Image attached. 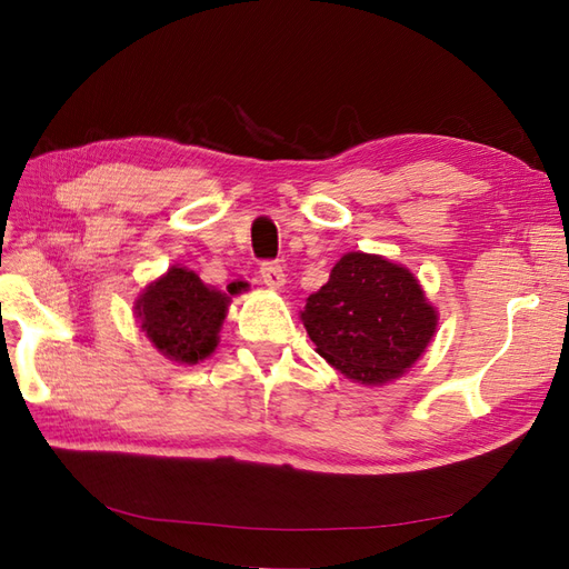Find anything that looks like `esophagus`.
<instances>
[{"label": "esophagus", "instance_id": "obj_1", "mask_svg": "<svg viewBox=\"0 0 569 569\" xmlns=\"http://www.w3.org/2000/svg\"><path fill=\"white\" fill-rule=\"evenodd\" d=\"M258 272H261V280H263V284H268L270 289H282V287H284V282H287L282 266H280V263H274V261L263 263V266H261V270H258Z\"/></svg>", "mask_w": 569, "mask_h": 569}]
</instances>
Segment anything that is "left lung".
Segmentation results:
<instances>
[{"label": "left lung", "mask_w": 569, "mask_h": 569, "mask_svg": "<svg viewBox=\"0 0 569 569\" xmlns=\"http://www.w3.org/2000/svg\"><path fill=\"white\" fill-rule=\"evenodd\" d=\"M301 320L327 363L353 382L380 387L425 353L439 316L408 268L351 251L306 299Z\"/></svg>", "instance_id": "8db88e82"}]
</instances>
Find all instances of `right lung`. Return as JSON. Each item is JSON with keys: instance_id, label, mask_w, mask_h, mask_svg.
<instances>
[{"instance_id": "1", "label": "right lung", "mask_w": 569, "mask_h": 569, "mask_svg": "<svg viewBox=\"0 0 569 569\" xmlns=\"http://www.w3.org/2000/svg\"><path fill=\"white\" fill-rule=\"evenodd\" d=\"M230 297L203 284L194 270L168 268L134 301L142 332L168 360L194 366L218 347Z\"/></svg>"}]
</instances>
